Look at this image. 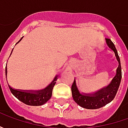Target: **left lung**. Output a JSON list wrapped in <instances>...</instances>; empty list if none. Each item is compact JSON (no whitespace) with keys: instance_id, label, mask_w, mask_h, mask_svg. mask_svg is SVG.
I'll use <instances>...</instances> for the list:
<instances>
[{"instance_id":"obj_1","label":"left lung","mask_w":128,"mask_h":128,"mask_svg":"<svg viewBox=\"0 0 128 128\" xmlns=\"http://www.w3.org/2000/svg\"><path fill=\"white\" fill-rule=\"evenodd\" d=\"M106 42L107 47L114 52L115 58L118 63V66L116 69V76L108 86H104L100 89L90 93L82 92L79 90L77 86L76 80V78L74 79V82L71 87L72 98L78 105L83 108L92 110L98 109L110 103L116 97L120 84L122 70L120 58L118 56L116 47L110 39L106 38Z\"/></svg>"}]
</instances>
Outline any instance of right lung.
<instances>
[{"mask_svg": "<svg viewBox=\"0 0 128 128\" xmlns=\"http://www.w3.org/2000/svg\"><path fill=\"white\" fill-rule=\"evenodd\" d=\"M22 38H20V40L16 44L20 42L22 40ZM12 52H11V53H12ZM7 66H6V78H7ZM58 76L56 75L53 78V80H52L50 84H48L45 88H42L41 90H18V89L12 88L11 86H10V85H8V86H9V88L11 91L12 95L16 98H17L20 101H21L22 102L26 104L28 106H40L44 105L46 102H47L50 99L52 89H53L54 86L56 85V81L58 79Z\"/></svg>", "mask_w": 128, "mask_h": 128, "instance_id": "obj_1", "label": "right lung"}]
</instances>
